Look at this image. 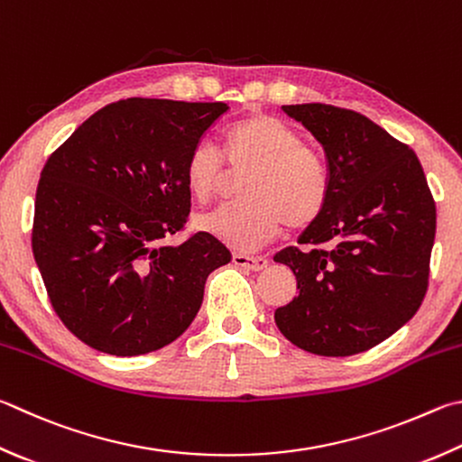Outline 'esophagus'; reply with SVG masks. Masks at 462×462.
Returning a JSON list of instances; mask_svg holds the SVG:
<instances>
[{
	"mask_svg": "<svg viewBox=\"0 0 462 462\" xmlns=\"http://www.w3.org/2000/svg\"><path fill=\"white\" fill-rule=\"evenodd\" d=\"M232 263L242 268H248V271H263L266 268L268 260L264 256H246V254H232Z\"/></svg>",
	"mask_w": 462,
	"mask_h": 462,
	"instance_id": "obj_1",
	"label": "esophagus"
}]
</instances>
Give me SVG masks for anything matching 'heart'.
Returning a JSON list of instances; mask_svg holds the SVG:
<instances>
[{
  "instance_id": "b5f03b06",
  "label": "heart",
  "mask_w": 462,
  "mask_h": 462,
  "mask_svg": "<svg viewBox=\"0 0 462 462\" xmlns=\"http://www.w3.org/2000/svg\"><path fill=\"white\" fill-rule=\"evenodd\" d=\"M224 155L228 168L220 151L199 141L183 165L186 188L198 202L220 194L230 173L248 171L240 188L245 202L217 208L198 220L199 228L224 245L254 250L284 224L300 230L323 214L329 199V167L291 125L264 113L245 116L226 131Z\"/></svg>"
}]
</instances>
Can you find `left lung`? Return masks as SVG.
I'll use <instances>...</instances> for the list:
<instances>
[{
  "label": "left lung",
  "instance_id": "8db88e82",
  "mask_svg": "<svg viewBox=\"0 0 462 462\" xmlns=\"http://www.w3.org/2000/svg\"><path fill=\"white\" fill-rule=\"evenodd\" d=\"M282 111L313 133L329 167V199L276 263L297 299L274 311L281 333L317 356L372 349L414 317L430 274L436 204L412 149L349 108L307 103Z\"/></svg>",
  "mask_w": 462,
  "mask_h": 462
}]
</instances>
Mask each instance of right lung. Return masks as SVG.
Returning a JSON list of instances; mask_svg holds the SVG:
<instances>
[{"mask_svg":"<svg viewBox=\"0 0 462 462\" xmlns=\"http://www.w3.org/2000/svg\"><path fill=\"white\" fill-rule=\"evenodd\" d=\"M224 103L125 98L100 108L42 170L32 250L50 303L72 335L108 356H143L188 329L208 274L230 250L208 232L180 246L189 149Z\"/></svg>","mask_w":462,"mask_h":462,"instance_id":"obj_1","label":"right lung"}]
</instances>
